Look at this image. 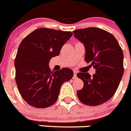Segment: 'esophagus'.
<instances>
[{"label": "esophagus", "instance_id": "1", "mask_svg": "<svg viewBox=\"0 0 131 131\" xmlns=\"http://www.w3.org/2000/svg\"><path fill=\"white\" fill-rule=\"evenodd\" d=\"M76 74H77V72H76V71H74V77H73V79H76V78H77Z\"/></svg>", "mask_w": 131, "mask_h": 131}]
</instances>
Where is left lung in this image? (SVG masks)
Here are the masks:
<instances>
[{
	"label": "left lung",
	"instance_id": "left-lung-1",
	"mask_svg": "<svg viewBox=\"0 0 131 131\" xmlns=\"http://www.w3.org/2000/svg\"><path fill=\"white\" fill-rule=\"evenodd\" d=\"M74 36L85 47L86 62L91 63L96 73L76 74L84 82L77 91L78 99L90 106L103 104L114 96L124 74L122 50L112 34L98 28L73 31Z\"/></svg>",
	"mask_w": 131,
	"mask_h": 131
}]
</instances>
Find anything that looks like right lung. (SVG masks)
Here are the masks:
<instances>
[{
  "label": "right lung",
  "instance_id": "1",
  "mask_svg": "<svg viewBox=\"0 0 131 131\" xmlns=\"http://www.w3.org/2000/svg\"><path fill=\"white\" fill-rule=\"evenodd\" d=\"M72 36L68 31L39 28L21 42L15 59V82L21 96L32 107L45 108L53 105L61 85L73 77L71 69L53 72L49 66V60L59 55Z\"/></svg>",
  "mask_w": 131,
  "mask_h": 131
}]
</instances>
